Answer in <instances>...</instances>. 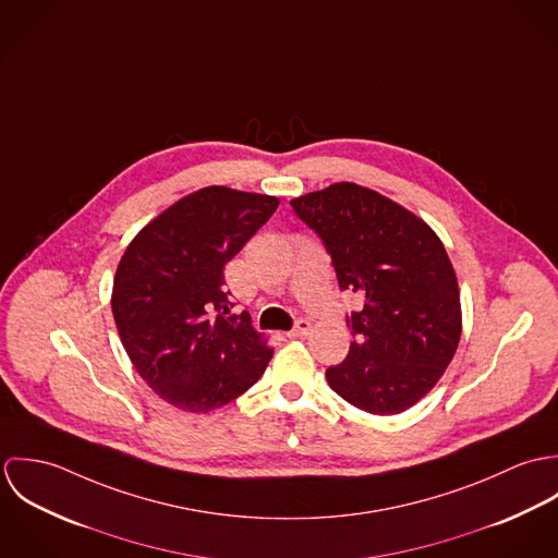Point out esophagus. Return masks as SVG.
I'll return each instance as SVG.
<instances>
[{
  "instance_id": "1",
  "label": "esophagus",
  "mask_w": 558,
  "mask_h": 558,
  "mask_svg": "<svg viewBox=\"0 0 558 558\" xmlns=\"http://www.w3.org/2000/svg\"><path fill=\"white\" fill-rule=\"evenodd\" d=\"M310 330H312V322H310V319H296V324H294V328L288 332V337H290V339L305 337Z\"/></svg>"
}]
</instances>
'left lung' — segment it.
I'll return each mask as SVG.
<instances>
[{
    "instance_id": "1",
    "label": "left lung",
    "mask_w": 558,
    "mask_h": 558,
    "mask_svg": "<svg viewBox=\"0 0 558 558\" xmlns=\"http://www.w3.org/2000/svg\"><path fill=\"white\" fill-rule=\"evenodd\" d=\"M318 234L341 290L363 310L348 316L354 341L326 369L330 389L372 414H399L425 398L462 335L458 277L445 244L393 199L337 182L290 202Z\"/></svg>"
}]
</instances>
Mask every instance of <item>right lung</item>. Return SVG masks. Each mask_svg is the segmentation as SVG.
<instances>
[{
  "label": "right lung",
  "instance_id": "1",
  "mask_svg": "<svg viewBox=\"0 0 558 558\" xmlns=\"http://www.w3.org/2000/svg\"><path fill=\"white\" fill-rule=\"evenodd\" d=\"M279 199L228 186L199 189L162 210L126 246L111 312L137 374L167 403L210 412L253 387L272 348L232 314L226 264Z\"/></svg>",
  "mask_w": 558,
  "mask_h": 558
}]
</instances>
